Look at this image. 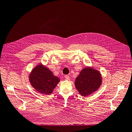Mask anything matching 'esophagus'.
I'll use <instances>...</instances> for the list:
<instances>
[{
  "instance_id": "34e87169",
  "label": "esophagus",
  "mask_w": 132,
  "mask_h": 132,
  "mask_svg": "<svg viewBox=\"0 0 132 132\" xmlns=\"http://www.w3.org/2000/svg\"><path fill=\"white\" fill-rule=\"evenodd\" d=\"M65 78L66 80H69L70 79L69 75H66L65 76Z\"/></svg>"
}]
</instances>
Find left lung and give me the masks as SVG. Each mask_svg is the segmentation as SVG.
I'll list each match as a JSON object with an SVG mask.
<instances>
[{
  "label": "left lung",
  "instance_id": "1",
  "mask_svg": "<svg viewBox=\"0 0 132 132\" xmlns=\"http://www.w3.org/2000/svg\"><path fill=\"white\" fill-rule=\"evenodd\" d=\"M102 81V76L98 70L88 66L82 69L76 78L75 85L79 94L85 97L96 92Z\"/></svg>",
  "mask_w": 132,
  "mask_h": 132
}]
</instances>
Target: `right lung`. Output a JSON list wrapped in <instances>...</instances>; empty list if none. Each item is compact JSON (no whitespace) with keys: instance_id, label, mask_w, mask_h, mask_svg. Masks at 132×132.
<instances>
[{"instance_id":"1","label":"right lung","mask_w":132,"mask_h":132,"mask_svg":"<svg viewBox=\"0 0 132 132\" xmlns=\"http://www.w3.org/2000/svg\"><path fill=\"white\" fill-rule=\"evenodd\" d=\"M29 78L32 87L39 93L45 94H51L60 81L59 78L54 76L42 63H39L32 69Z\"/></svg>"}]
</instances>
